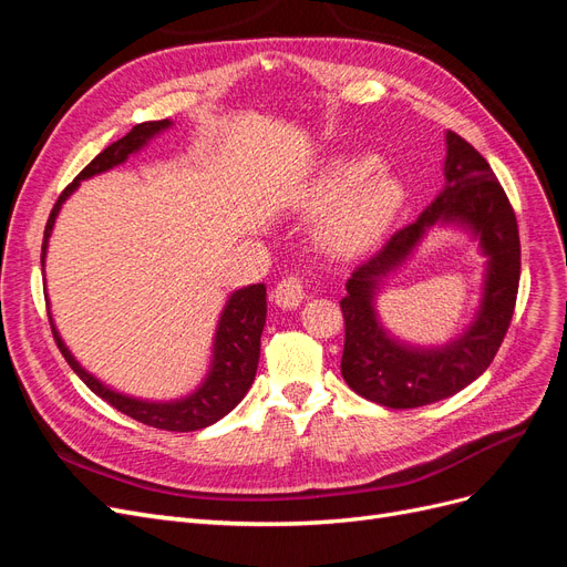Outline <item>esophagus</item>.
I'll use <instances>...</instances> for the list:
<instances>
[{
	"label": "esophagus",
	"mask_w": 567,
	"mask_h": 567,
	"mask_svg": "<svg viewBox=\"0 0 567 567\" xmlns=\"http://www.w3.org/2000/svg\"><path fill=\"white\" fill-rule=\"evenodd\" d=\"M306 297V287L301 278L289 276L278 282L276 291H272V301H276L280 308H297Z\"/></svg>",
	"instance_id": "esophagus-1"
}]
</instances>
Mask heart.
<instances>
[{
	"label": "heart",
	"instance_id": "obj_1",
	"mask_svg": "<svg viewBox=\"0 0 567 567\" xmlns=\"http://www.w3.org/2000/svg\"><path fill=\"white\" fill-rule=\"evenodd\" d=\"M308 203L331 207L320 240L334 257H355L386 233L403 205V186L370 159H334L310 188Z\"/></svg>",
	"mask_w": 567,
	"mask_h": 567
}]
</instances>
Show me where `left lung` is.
<instances>
[{
	"label": "left lung",
	"instance_id": "8db88e82",
	"mask_svg": "<svg viewBox=\"0 0 567 567\" xmlns=\"http://www.w3.org/2000/svg\"><path fill=\"white\" fill-rule=\"evenodd\" d=\"M445 186L414 224L391 235L346 282L341 374L349 386L393 410L445 400L476 381L495 360L514 316L520 280L516 214L485 157L454 132L445 134ZM433 225L464 227L486 257L482 306L460 337L441 347H416L393 338L378 320V289L413 252Z\"/></svg>",
	"mask_w": 567,
	"mask_h": 567
}]
</instances>
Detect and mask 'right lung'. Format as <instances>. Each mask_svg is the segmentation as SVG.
Returning <instances> with one entry per match:
<instances>
[{
  "mask_svg": "<svg viewBox=\"0 0 567 567\" xmlns=\"http://www.w3.org/2000/svg\"><path fill=\"white\" fill-rule=\"evenodd\" d=\"M172 124H174L172 120L136 124L130 134L107 145L103 153H99L86 164V167L80 172V176L61 193L56 205H53L49 214V221L44 228V243H42V268H44L49 237H51L53 224H56V216L65 199L78 190L82 181L99 176L103 172H111L113 167H117V164L130 159V155L143 151L151 138H155L164 130H169ZM49 322H51L53 339H56L59 349L68 360L72 372H75L99 398H103L105 403H111L122 414L132 416L136 422L148 424L153 429L176 431V433L199 431L216 424L218 419L226 416L237 403H240V400L247 395L254 377H257L259 353H261V332L266 324V285H249L243 289H235L228 297L221 316H218L214 343H212V362L203 383H199L193 393L176 400H141L105 386L101 379L86 372L75 360V355L68 351V346L61 339L51 316H49Z\"/></svg>",
  "mask_w": 567,
  "mask_h": 567,
  "instance_id": "obj_1",
  "label": "right lung"
}]
</instances>
